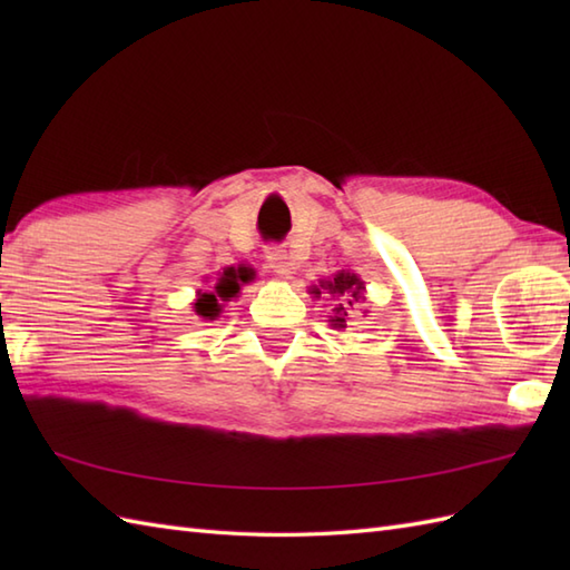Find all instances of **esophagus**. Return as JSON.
<instances>
[{
	"instance_id": "esophagus-1",
	"label": "esophagus",
	"mask_w": 570,
	"mask_h": 570,
	"mask_svg": "<svg viewBox=\"0 0 570 570\" xmlns=\"http://www.w3.org/2000/svg\"><path fill=\"white\" fill-rule=\"evenodd\" d=\"M266 262H269V266L278 276H284V278L292 276V257H288L286 249L269 247L266 249Z\"/></svg>"
}]
</instances>
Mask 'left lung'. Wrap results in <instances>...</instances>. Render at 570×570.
<instances>
[{
  "mask_svg": "<svg viewBox=\"0 0 570 570\" xmlns=\"http://www.w3.org/2000/svg\"><path fill=\"white\" fill-rule=\"evenodd\" d=\"M311 294L313 296L328 294L335 301L328 323L333 331H343L347 328L350 316H353L355 311H362L360 306L365 304V282H362L357 274L343 269L328 278H321L318 286H311ZM362 313H370V311H362Z\"/></svg>",
  "mask_w": 570,
  "mask_h": 570,
  "instance_id": "left-lung-1",
  "label": "left lung"
}]
</instances>
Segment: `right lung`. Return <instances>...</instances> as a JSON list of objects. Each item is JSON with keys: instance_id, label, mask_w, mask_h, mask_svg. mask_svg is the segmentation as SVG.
I'll return each instance as SVG.
<instances>
[{"instance_id": "right-lung-1", "label": "right lung", "mask_w": 570, "mask_h": 570, "mask_svg": "<svg viewBox=\"0 0 570 570\" xmlns=\"http://www.w3.org/2000/svg\"><path fill=\"white\" fill-rule=\"evenodd\" d=\"M249 282V274L235 269V266H227L223 269L220 278H217L213 292H203L198 288L196 301H193V311H196V316L205 318V321H215L220 318L223 313V304L225 301H233L239 296V286Z\"/></svg>"}]
</instances>
